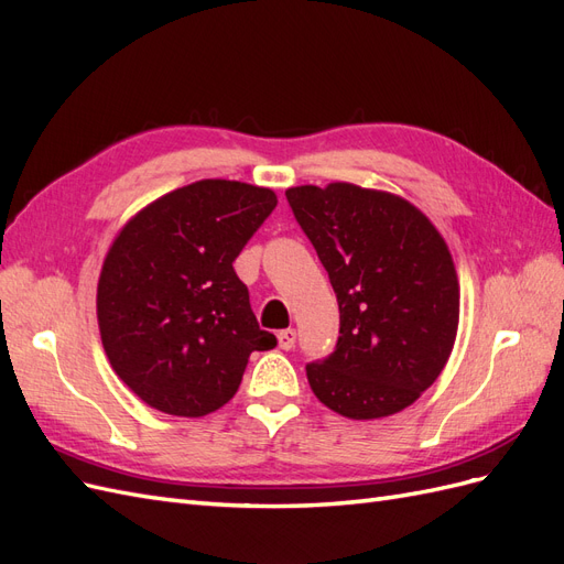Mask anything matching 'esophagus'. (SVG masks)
I'll return each instance as SVG.
<instances>
[{"instance_id":"esophagus-1","label":"esophagus","mask_w":564,"mask_h":564,"mask_svg":"<svg viewBox=\"0 0 564 564\" xmlns=\"http://www.w3.org/2000/svg\"><path fill=\"white\" fill-rule=\"evenodd\" d=\"M278 344L282 350H292L294 344H296V332L294 329H282L278 334Z\"/></svg>"}]
</instances>
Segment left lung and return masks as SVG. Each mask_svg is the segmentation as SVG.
I'll list each match as a JSON object with an SVG mask.
<instances>
[{"instance_id":"1","label":"left lung","mask_w":564,"mask_h":564,"mask_svg":"<svg viewBox=\"0 0 564 564\" xmlns=\"http://www.w3.org/2000/svg\"><path fill=\"white\" fill-rule=\"evenodd\" d=\"M338 301L336 350L305 367L332 412H402L445 369L458 329V278L445 237L400 195L352 183L286 191Z\"/></svg>"}]
</instances>
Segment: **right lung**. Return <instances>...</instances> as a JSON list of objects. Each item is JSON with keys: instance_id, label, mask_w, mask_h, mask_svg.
I'll return each mask as SVG.
<instances>
[{"instance_id": "add662e5", "label": "right lung", "mask_w": 564, "mask_h": 564, "mask_svg": "<svg viewBox=\"0 0 564 564\" xmlns=\"http://www.w3.org/2000/svg\"><path fill=\"white\" fill-rule=\"evenodd\" d=\"M278 207L270 187L204 178L150 202L117 232L96 315L115 373L148 406L207 416L242 383L263 332L232 261Z\"/></svg>"}]
</instances>
